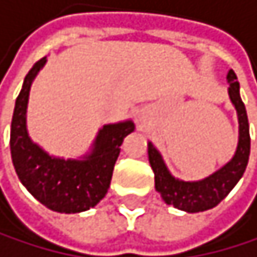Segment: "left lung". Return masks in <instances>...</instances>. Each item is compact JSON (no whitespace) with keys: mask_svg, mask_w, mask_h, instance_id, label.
Instances as JSON below:
<instances>
[{"mask_svg":"<svg viewBox=\"0 0 257 257\" xmlns=\"http://www.w3.org/2000/svg\"><path fill=\"white\" fill-rule=\"evenodd\" d=\"M228 95L235 108L238 120V140L237 148L229 162L212 174L199 180H182L171 174L163 160L160 151L152 141H148L149 163L155 176V190L168 206H174L179 210L196 213L209 210L229 195V191L242 179L249 157V125L246 109L240 98V84L237 81L234 70H228Z\"/></svg>","mask_w":257,"mask_h":257,"instance_id":"left-lung-1","label":"left lung"}]
</instances>
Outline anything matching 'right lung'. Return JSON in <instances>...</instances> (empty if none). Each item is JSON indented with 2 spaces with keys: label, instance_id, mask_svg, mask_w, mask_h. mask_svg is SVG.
<instances>
[{
  "label": "right lung",
  "instance_id": "right-lung-1",
  "mask_svg": "<svg viewBox=\"0 0 257 257\" xmlns=\"http://www.w3.org/2000/svg\"><path fill=\"white\" fill-rule=\"evenodd\" d=\"M47 58L37 61L25 77L15 100L11 124V155L23 187L39 202L59 213H80L100 202L111 182L120 144L135 130L132 119L98 128L89 151L77 159L48 154L28 132L29 91Z\"/></svg>",
  "mask_w": 257,
  "mask_h": 257
}]
</instances>
